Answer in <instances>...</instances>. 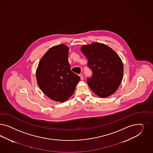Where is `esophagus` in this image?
Instances as JSON below:
<instances>
[{"instance_id": "1", "label": "esophagus", "mask_w": 153, "mask_h": 153, "mask_svg": "<svg viewBox=\"0 0 153 153\" xmlns=\"http://www.w3.org/2000/svg\"><path fill=\"white\" fill-rule=\"evenodd\" d=\"M79 77H80V80H83V75L82 74H80L79 75Z\"/></svg>"}]
</instances>
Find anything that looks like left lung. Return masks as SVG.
I'll return each instance as SVG.
<instances>
[{"label": "left lung", "instance_id": "obj_1", "mask_svg": "<svg viewBox=\"0 0 153 153\" xmlns=\"http://www.w3.org/2000/svg\"><path fill=\"white\" fill-rule=\"evenodd\" d=\"M80 50L93 71L92 77L87 80L92 92L102 98L114 94L123 76V64L118 54L108 45L97 42L83 45Z\"/></svg>", "mask_w": 153, "mask_h": 153}]
</instances>
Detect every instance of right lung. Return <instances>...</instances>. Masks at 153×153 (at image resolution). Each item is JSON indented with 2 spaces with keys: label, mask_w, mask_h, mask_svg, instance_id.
Listing matches in <instances>:
<instances>
[{
  "label": "right lung",
  "mask_w": 153,
  "mask_h": 153,
  "mask_svg": "<svg viewBox=\"0 0 153 153\" xmlns=\"http://www.w3.org/2000/svg\"><path fill=\"white\" fill-rule=\"evenodd\" d=\"M69 51V47L63 44L52 47L40 60L36 70L40 89L56 102L68 100L74 94L80 79L70 70Z\"/></svg>",
  "instance_id": "obj_1"
}]
</instances>
